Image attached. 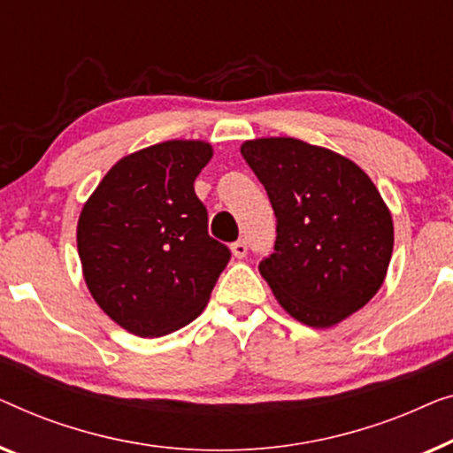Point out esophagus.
<instances>
[{
  "instance_id": "obj_1",
  "label": "esophagus",
  "mask_w": 453,
  "mask_h": 453,
  "mask_svg": "<svg viewBox=\"0 0 453 453\" xmlns=\"http://www.w3.org/2000/svg\"><path fill=\"white\" fill-rule=\"evenodd\" d=\"M246 252H248V246H246L244 240L234 242V244H232V254H234L235 258H244Z\"/></svg>"
}]
</instances>
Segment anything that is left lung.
<instances>
[{"label": "left lung", "instance_id": "8db88e82", "mask_svg": "<svg viewBox=\"0 0 453 453\" xmlns=\"http://www.w3.org/2000/svg\"><path fill=\"white\" fill-rule=\"evenodd\" d=\"M240 151L277 218L275 252L258 271L281 308L311 328L361 310L384 283L394 248L390 209L372 178L302 139H250Z\"/></svg>", "mask_w": 453, "mask_h": 453}]
</instances>
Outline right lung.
<instances>
[{"instance_id": "add662e5", "label": "right lung", "mask_w": 453, "mask_h": 453, "mask_svg": "<svg viewBox=\"0 0 453 453\" xmlns=\"http://www.w3.org/2000/svg\"><path fill=\"white\" fill-rule=\"evenodd\" d=\"M211 143L170 139L112 165L81 207L78 252L88 291L127 333L154 339L205 308L229 260L207 234L195 178Z\"/></svg>"}]
</instances>
